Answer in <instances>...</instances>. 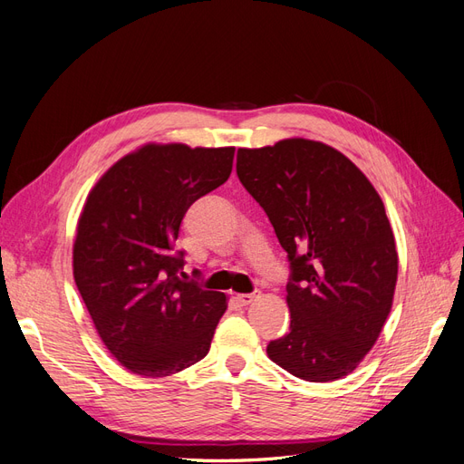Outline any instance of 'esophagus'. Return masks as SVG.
<instances>
[{"label": "esophagus", "instance_id": "esophagus-1", "mask_svg": "<svg viewBox=\"0 0 464 464\" xmlns=\"http://www.w3.org/2000/svg\"><path fill=\"white\" fill-rule=\"evenodd\" d=\"M257 298H259V292H251V294H240V296H237V300H240L244 305L251 304V302L257 300Z\"/></svg>", "mask_w": 464, "mask_h": 464}]
</instances>
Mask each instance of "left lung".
Listing matches in <instances>:
<instances>
[{"label":"left lung","mask_w":464,"mask_h":464,"mask_svg":"<svg viewBox=\"0 0 464 464\" xmlns=\"http://www.w3.org/2000/svg\"><path fill=\"white\" fill-rule=\"evenodd\" d=\"M236 172L290 261V331L269 358L305 382L353 373L382 333L399 256L385 205L360 168L312 139L237 149Z\"/></svg>","instance_id":"1"}]
</instances>
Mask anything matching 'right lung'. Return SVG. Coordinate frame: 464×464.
I'll return each instance as SVG.
<instances>
[{
	"label": "right lung",
	"mask_w": 464,
	"mask_h": 464,
	"mask_svg": "<svg viewBox=\"0 0 464 464\" xmlns=\"http://www.w3.org/2000/svg\"><path fill=\"white\" fill-rule=\"evenodd\" d=\"M234 147L147 143L91 189L77 222L73 276L110 354L143 377L207 356L228 302L179 278L174 254L188 208L232 172Z\"/></svg>",
	"instance_id": "1"
}]
</instances>
